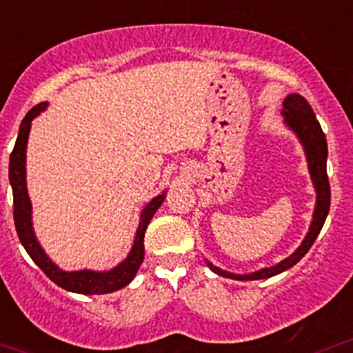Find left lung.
Segmentation results:
<instances>
[{"mask_svg":"<svg viewBox=\"0 0 353 353\" xmlns=\"http://www.w3.org/2000/svg\"><path fill=\"white\" fill-rule=\"evenodd\" d=\"M282 114L285 116V124L297 134V138L301 140L302 147H304L305 157H307V165H309V174H311L312 184L316 188V208L314 215H312L311 227H309V232L305 236V239L302 241V244L295 249L294 254H290L288 258L280 261L279 265L270 266V268H261L254 273H248V275H236V273L225 272V270H220L216 266H213L212 263L206 261V265L210 266V270L216 273V275L227 276V279L232 280H261V279H270V276H275L279 273L285 272V270L292 268L295 263L301 261L304 258L305 252L311 249V245L314 244L316 237L321 232L323 225H325V220L328 216L330 212V201H331V190H330V181L328 174H326V159H328V145H326V137L323 133L321 126H319L318 119H316L314 112H312L311 105L307 104L302 95L299 94H290L283 101V109Z\"/></svg>","mask_w":353,"mask_h":353,"instance_id":"left-lung-1","label":"left lung"}]
</instances>
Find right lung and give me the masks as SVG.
I'll return each mask as SVG.
<instances>
[{"instance_id": "obj_1", "label": "right lung", "mask_w": 353, "mask_h": 353, "mask_svg": "<svg viewBox=\"0 0 353 353\" xmlns=\"http://www.w3.org/2000/svg\"><path fill=\"white\" fill-rule=\"evenodd\" d=\"M48 108V102L37 104L27 112L23 117L22 124H20L19 137H17L15 147H13L12 155H10V184L13 190V219H15V229L19 234V239L25 251L28 252L35 265L61 288L68 292H77V294H109V292L119 290V288L126 287L131 280L137 275L138 268L143 263L145 258V245L143 237L145 230H147L148 223H150L152 216L162 205L165 199V193L159 194L148 203L143 208L140 215V225H138L137 236H134L133 248H131L130 254L123 263L116 266V268L109 270V272H94V270H80V272H63L59 270L48 254L41 244L37 243L34 229H32V205L30 198L27 193V181H25V150H27V140L28 131H30V124L34 117Z\"/></svg>"}]
</instances>
